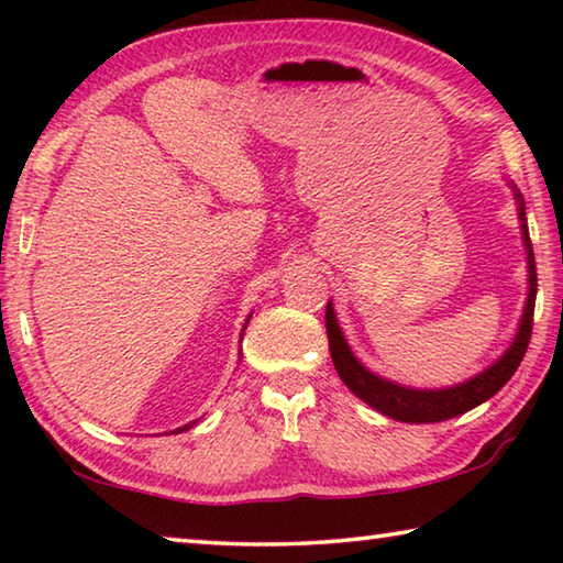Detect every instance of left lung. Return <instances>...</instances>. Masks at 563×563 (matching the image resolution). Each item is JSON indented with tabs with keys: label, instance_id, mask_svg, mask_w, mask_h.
<instances>
[{
	"label": "left lung",
	"instance_id": "1",
	"mask_svg": "<svg viewBox=\"0 0 563 563\" xmlns=\"http://www.w3.org/2000/svg\"><path fill=\"white\" fill-rule=\"evenodd\" d=\"M519 198V218L523 228V241H527V255H529V298L527 308H523V318L517 338H514L511 347L507 350L499 362H494L489 369H484L482 375L472 377L470 383L456 385L450 389H409L402 385L387 383V379L377 377L360 365V360L352 355L345 338L338 328L335 312H332V302L325 308V328H328V342H330V355L332 365H335L338 375L352 393H355L362 402L375 407L377 412H383L399 422H442L466 412L476 405L487 402L492 395H497L499 389L509 383L511 375L517 373L523 355H527L529 340H531V325H533V302H537V263H533L531 251V238L527 228V218H523V201Z\"/></svg>",
	"mask_w": 563,
	"mask_h": 563
}]
</instances>
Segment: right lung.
Here are the masks:
<instances>
[{
    "label": "right lung",
    "mask_w": 563,
    "mask_h": 563,
    "mask_svg": "<svg viewBox=\"0 0 563 563\" xmlns=\"http://www.w3.org/2000/svg\"><path fill=\"white\" fill-rule=\"evenodd\" d=\"M188 427H194V422H190V424H186V427H180V430H178V432H184V430H188Z\"/></svg>",
    "instance_id": "1"
}]
</instances>
